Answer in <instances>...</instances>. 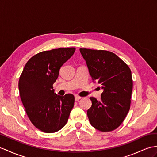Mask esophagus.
Wrapping results in <instances>:
<instances>
[{
  "mask_svg": "<svg viewBox=\"0 0 157 157\" xmlns=\"http://www.w3.org/2000/svg\"><path fill=\"white\" fill-rule=\"evenodd\" d=\"M81 97L78 96V95H75V101H78L79 99H81Z\"/></svg>",
  "mask_w": 157,
  "mask_h": 157,
  "instance_id": "34e87169",
  "label": "esophagus"
}]
</instances>
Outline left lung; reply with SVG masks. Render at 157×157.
Segmentation results:
<instances>
[{
  "instance_id": "obj_1",
  "label": "left lung",
  "mask_w": 157,
  "mask_h": 157,
  "mask_svg": "<svg viewBox=\"0 0 157 157\" xmlns=\"http://www.w3.org/2000/svg\"><path fill=\"white\" fill-rule=\"evenodd\" d=\"M93 82L101 85V100L90 97L87 110L90 124L102 132L112 131L123 123L131 105L132 90L131 71L113 52L80 48Z\"/></svg>"
}]
</instances>
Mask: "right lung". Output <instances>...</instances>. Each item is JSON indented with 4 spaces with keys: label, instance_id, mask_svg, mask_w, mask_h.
<instances>
[{
    "label": "right lung",
    "instance_id": "1",
    "mask_svg": "<svg viewBox=\"0 0 157 157\" xmlns=\"http://www.w3.org/2000/svg\"><path fill=\"white\" fill-rule=\"evenodd\" d=\"M75 48H59L38 53L28 61L19 78L18 89L30 121L41 131H59L67 123L75 97L57 95L53 84L60 68L73 55Z\"/></svg>",
    "mask_w": 157,
    "mask_h": 157
}]
</instances>
